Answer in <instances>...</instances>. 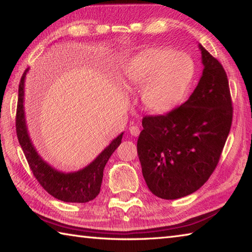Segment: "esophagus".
I'll return each instance as SVG.
<instances>
[{
  "instance_id": "obj_1",
  "label": "esophagus",
  "mask_w": 252,
  "mask_h": 252,
  "mask_svg": "<svg viewBox=\"0 0 252 252\" xmlns=\"http://www.w3.org/2000/svg\"><path fill=\"white\" fill-rule=\"evenodd\" d=\"M129 132H130L131 135L138 136L140 134V127L138 126H131L129 127Z\"/></svg>"
}]
</instances>
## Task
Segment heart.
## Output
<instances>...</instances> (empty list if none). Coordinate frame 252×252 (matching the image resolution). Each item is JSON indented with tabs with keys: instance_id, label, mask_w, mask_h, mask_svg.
Here are the masks:
<instances>
[{
	"instance_id": "b5f03b06",
	"label": "heart",
	"mask_w": 252,
	"mask_h": 252,
	"mask_svg": "<svg viewBox=\"0 0 252 252\" xmlns=\"http://www.w3.org/2000/svg\"><path fill=\"white\" fill-rule=\"evenodd\" d=\"M193 73L194 64L189 55L161 48L143 50L123 66L126 83L142 88L144 108L155 113L168 112L176 106Z\"/></svg>"
}]
</instances>
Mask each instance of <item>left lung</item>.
Segmentation results:
<instances>
[{
    "instance_id": "1",
    "label": "left lung",
    "mask_w": 252,
    "mask_h": 252,
    "mask_svg": "<svg viewBox=\"0 0 252 252\" xmlns=\"http://www.w3.org/2000/svg\"><path fill=\"white\" fill-rule=\"evenodd\" d=\"M199 50L203 70L189 99L164 116L142 120L139 160L148 188L161 199L186 197L206 183L231 127L227 74L201 44Z\"/></svg>"
}]
</instances>
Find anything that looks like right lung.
Here are the masks:
<instances>
[{"instance_id":"1","label":"right lung","mask_w":252,"mask_h":252,"mask_svg":"<svg viewBox=\"0 0 252 252\" xmlns=\"http://www.w3.org/2000/svg\"><path fill=\"white\" fill-rule=\"evenodd\" d=\"M29 70L30 67L25 70L19 85L16 134L30 168L40 185L54 198L64 202L85 203L91 201L100 193L104 167L111 155L121 144L123 132L114 138L109 146L87 167L78 171L64 172L52 167L37 152L28 130L24 110V89L25 78Z\"/></svg>"}]
</instances>
